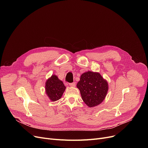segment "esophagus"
Returning a JSON list of instances; mask_svg holds the SVG:
<instances>
[{"label":"esophagus","instance_id":"1","mask_svg":"<svg viewBox=\"0 0 148 148\" xmlns=\"http://www.w3.org/2000/svg\"><path fill=\"white\" fill-rule=\"evenodd\" d=\"M69 85L70 86H72V87H75V82H73V83H69Z\"/></svg>","mask_w":148,"mask_h":148}]
</instances>
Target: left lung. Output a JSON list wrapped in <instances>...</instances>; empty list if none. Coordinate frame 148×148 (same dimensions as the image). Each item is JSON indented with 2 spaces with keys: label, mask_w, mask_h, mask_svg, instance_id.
Wrapping results in <instances>:
<instances>
[{
  "label": "left lung",
  "mask_w": 148,
  "mask_h": 148,
  "mask_svg": "<svg viewBox=\"0 0 148 148\" xmlns=\"http://www.w3.org/2000/svg\"><path fill=\"white\" fill-rule=\"evenodd\" d=\"M83 101L90 107L98 106L104 99L108 91V83L98 73L88 71L80 77L77 84Z\"/></svg>",
  "instance_id": "1"
}]
</instances>
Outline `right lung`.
I'll return each instance as SVG.
<instances>
[{"label":"right lung","instance_id":"1","mask_svg":"<svg viewBox=\"0 0 148 148\" xmlns=\"http://www.w3.org/2000/svg\"><path fill=\"white\" fill-rule=\"evenodd\" d=\"M66 87L56 75H52L45 83L46 94L52 101L59 99L63 95Z\"/></svg>","mask_w":148,"mask_h":148}]
</instances>
